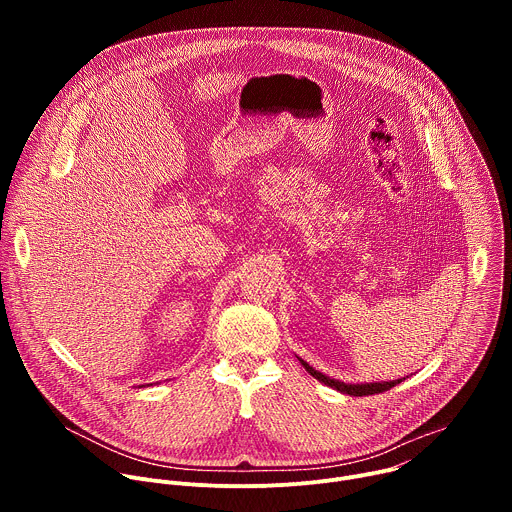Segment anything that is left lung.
<instances>
[{
    "label": "left lung",
    "mask_w": 512,
    "mask_h": 512,
    "mask_svg": "<svg viewBox=\"0 0 512 512\" xmlns=\"http://www.w3.org/2000/svg\"><path fill=\"white\" fill-rule=\"evenodd\" d=\"M298 360L302 362V367L314 377V379H318L320 383H324V385H328L330 389H336V391H340V393H344V395H352V397H364V395H375V393H383V391H389V389H393L395 385H399L403 379H395V381H381V383H356V385H352V383H342V381H338V379H332V377H326L324 373H320V371H316L314 367H310V364L306 362V360H302L300 356H298Z\"/></svg>",
    "instance_id": "left-lung-1"
}]
</instances>
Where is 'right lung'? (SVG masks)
<instances>
[{
  "mask_svg": "<svg viewBox=\"0 0 512 512\" xmlns=\"http://www.w3.org/2000/svg\"><path fill=\"white\" fill-rule=\"evenodd\" d=\"M141 387H145V385H141Z\"/></svg>",
  "mask_w": 512,
  "mask_h": 512,
  "instance_id": "1",
  "label": "right lung"
}]
</instances>
